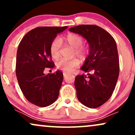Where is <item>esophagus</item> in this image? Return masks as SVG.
Returning <instances> with one entry per match:
<instances>
[{
  "label": "esophagus",
  "instance_id": "34e87169",
  "mask_svg": "<svg viewBox=\"0 0 135 135\" xmlns=\"http://www.w3.org/2000/svg\"><path fill=\"white\" fill-rule=\"evenodd\" d=\"M66 75H67V73H66V72H63V76L65 77Z\"/></svg>",
  "mask_w": 135,
  "mask_h": 135
}]
</instances>
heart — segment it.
I'll use <instances>...</instances> for the list:
<instances>
[{"label":"heart","instance_id":"1","mask_svg":"<svg viewBox=\"0 0 135 135\" xmlns=\"http://www.w3.org/2000/svg\"><path fill=\"white\" fill-rule=\"evenodd\" d=\"M62 41L74 49V55L82 59H84L89 52L87 46L83 45L84 39L81 36L77 33H70L63 37ZM61 47V41L59 38H55L49 46V53L53 59H58L60 55V49ZM80 61L77 58L72 60L61 59L56 63V67L59 70L64 72H72L79 65Z\"/></svg>","mask_w":135,"mask_h":135}]
</instances>
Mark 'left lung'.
Here are the masks:
<instances>
[{
  "instance_id": "obj_1",
  "label": "left lung",
  "mask_w": 135,
  "mask_h": 135,
  "mask_svg": "<svg viewBox=\"0 0 135 135\" xmlns=\"http://www.w3.org/2000/svg\"><path fill=\"white\" fill-rule=\"evenodd\" d=\"M69 31L81 35L90 47L82 70L88 74L75 77L77 97L82 104L98 108L109 100L115 89L119 74L117 45L108 32L95 25H80Z\"/></svg>"
}]
</instances>
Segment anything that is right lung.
<instances>
[{
  "mask_svg": "<svg viewBox=\"0 0 135 135\" xmlns=\"http://www.w3.org/2000/svg\"><path fill=\"white\" fill-rule=\"evenodd\" d=\"M68 27H41L25 35L18 46L16 74L23 95L32 104L46 107L58 98L63 81V73L58 70L44 74L55 63L49 53V46L57 34Z\"/></svg>",
  "mask_w": 135,
  "mask_h": 135,
  "instance_id": "obj_1",
  "label": "right lung"
}]
</instances>
